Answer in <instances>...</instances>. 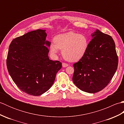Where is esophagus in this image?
<instances>
[{
    "label": "esophagus",
    "instance_id": "1",
    "mask_svg": "<svg viewBox=\"0 0 124 124\" xmlns=\"http://www.w3.org/2000/svg\"><path fill=\"white\" fill-rule=\"evenodd\" d=\"M68 64H67V63H62V67H68Z\"/></svg>",
    "mask_w": 124,
    "mask_h": 124
}]
</instances>
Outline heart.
I'll list each match as a JSON object with an SVG mask.
<instances>
[{"mask_svg":"<svg viewBox=\"0 0 124 124\" xmlns=\"http://www.w3.org/2000/svg\"><path fill=\"white\" fill-rule=\"evenodd\" d=\"M52 43L50 50L53 54H56L59 49L65 60L75 62L81 59L85 54L88 46L87 37L74 32H69L57 35Z\"/></svg>","mask_w":124,"mask_h":124,"instance_id":"b5f03b06","label":"heart"}]
</instances>
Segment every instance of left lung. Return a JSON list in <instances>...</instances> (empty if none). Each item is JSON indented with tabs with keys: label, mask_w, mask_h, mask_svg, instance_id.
Instances as JSON below:
<instances>
[{
	"label": "left lung",
	"mask_w": 124,
	"mask_h": 124,
	"mask_svg": "<svg viewBox=\"0 0 124 124\" xmlns=\"http://www.w3.org/2000/svg\"><path fill=\"white\" fill-rule=\"evenodd\" d=\"M84 56L73 64L72 80L80 90L89 93L101 91L116 71L118 57L111 36L96 30Z\"/></svg>",
	"instance_id": "obj_1"
}]
</instances>
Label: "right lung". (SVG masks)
Masks as SVG:
<instances>
[{
  "label": "right lung",
  "instance_id": "add662e5",
  "mask_svg": "<svg viewBox=\"0 0 124 124\" xmlns=\"http://www.w3.org/2000/svg\"><path fill=\"white\" fill-rule=\"evenodd\" d=\"M45 31H32L14 39L8 52L9 75L18 88L31 95L39 96L48 91L62 68L61 62L49 59L46 46L49 47L51 43L46 40Z\"/></svg>",
  "mask_w": 124,
  "mask_h": 124
}]
</instances>
